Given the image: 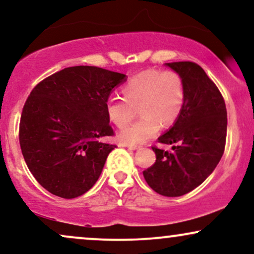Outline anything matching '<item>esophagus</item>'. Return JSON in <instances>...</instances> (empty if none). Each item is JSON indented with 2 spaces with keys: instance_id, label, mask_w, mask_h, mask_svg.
Wrapping results in <instances>:
<instances>
[{
  "instance_id": "esophagus-1",
  "label": "esophagus",
  "mask_w": 254,
  "mask_h": 254,
  "mask_svg": "<svg viewBox=\"0 0 254 254\" xmlns=\"http://www.w3.org/2000/svg\"><path fill=\"white\" fill-rule=\"evenodd\" d=\"M124 147H127V148H129V149H131V150H136V149H138V145H133V144H124Z\"/></svg>"
}]
</instances>
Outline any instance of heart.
<instances>
[{
    "mask_svg": "<svg viewBox=\"0 0 254 254\" xmlns=\"http://www.w3.org/2000/svg\"><path fill=\"white\" fill-rule=\"evenodd\" d=\"M123 98L109 99L106 116L117 127H124L135 117L141 119L125 127L119 139L125 144H142L159 132L161 123L172 125L179 118L184 106L185 90L179 74L173 70H145L130 78L122 88Z\"/></svg>",
    "mask_w": 254,
    "mask_h": 254,
    "instance_id": "obj_1",
    "label": "heart"
}]
</instances>
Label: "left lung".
I'll use <instances>...</instances> for the list:
<instances>
[{"instance_id":"8db88e82","label":"left lung","mask_w":254,"mask_h":254,"mask_svg":"<svg viewBox=\"0 0 254 254\" xmlns=\"http://www.w3.org/2000/svg\"><path fill=\"white\" fill-rule=\"evenodd\" d=\"M165 65L182 77L184 106L173 127L157 138L160 143L173 144V151L151 147L156 161L143 171V177L157 193L179 197L199 186L220 162L226 145L227 110L216 84L198 64Z\"/></svg>"}]
</instances>
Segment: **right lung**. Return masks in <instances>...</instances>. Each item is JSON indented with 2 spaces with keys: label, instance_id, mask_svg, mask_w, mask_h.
Segmentation results:
<instances>
[{
  "label": "right lung",
  "instance_id": "right-lung-1",
  "mask_svg": "<svg viewBox=\"0 0 254 254\" xmlns=\"http://www.w3.org/2000/svg\"><path fill=\"white\" fill-rule=\"evenodd\" d=\"M127 80L90 65L65 68L32 89L20 119L19 141L28 170L55 196L76 198L97 183L115 144L106 116L110 94Z\"/></svg>",
  "mask_w": 254,
  "mask_h": 254
}]
</instances>
